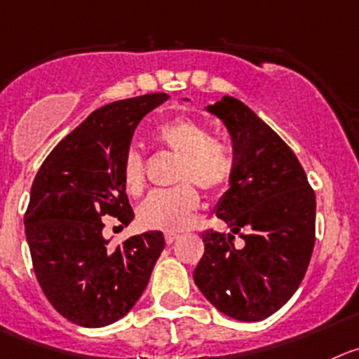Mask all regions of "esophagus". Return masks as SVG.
<instances>
[{
  "label": "esophagus",
  "mask_w": 359,
  "mask_h": 359,
  "mask_svg": "<svg viewBox=\"0 0 359 359\" xmlns=\"http://www.w3.org/2000/svg\"><path fill=\"white\" fill-rule=\"evenodd\" d=\"M179 239V236H177V233H166V236H164V241H166V244H173L175 243V241Z\"/></svg>",
  "instance_id": "obj_1"
}]
</instances>
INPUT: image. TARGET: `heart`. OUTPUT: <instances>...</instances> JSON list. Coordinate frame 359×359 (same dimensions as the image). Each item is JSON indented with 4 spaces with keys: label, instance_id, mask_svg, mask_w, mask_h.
Masks as SVG:
<instances>
[{
    "label": "heart",
    "instance_id": "obj_1",
    "mask_svg": "<svg viewBox=\"0 0 359 359\" xmlns=\"http://www.w3.org/2000/svg\"><path fill=\"white\" fill-rule=\"evenodd\" d=\"M154 136L179 156L175 180L186 184L147 196L138 207V221L143 229L177 232L189 223L200 205V195L187 182H195L209 193L225 189L233 175V156L226 143L209 138L203 123L184 116L161 123ZM122 182L133 196L145 189V161L138 150L130 149L123 156Z\"/></svg>",
    "mask_w": 359,
    "mask_h": 359
}]
</instances>
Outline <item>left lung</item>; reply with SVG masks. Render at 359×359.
Wrapping results in <instances>:
<instances>
[{"label":"left lung","mask_w":359,"mask_h":359,"mask_svg":"<svg viewBox=\"0 0 359 359\" xmlns=\"http://www.w3.org/2000/svg\"><path fill=\"white\" fill-rule=\"evenodd\" d=\"M205 111L232 140L233 175L214 207L230 233H202L205 253L193 280L221 313L259 323L303 281L316 244V193L296 154L246 104L225 95ZM241 229L245 246L236 248Z\"/></svg>","instance_id":"8db88e82"}]
</instances>
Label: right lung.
Returning a JSON list of instances; mask_svg holds the SVG:
<instances>
[{"mask_svg":"<svg viewBox=\"0 0 359 359\" xmlns=\"http://www.w3.org/2000/svg\"><path fill=\"white\" fill-rule=\"evenodd\" d=\"M168 99L147 93L95 109L33 180L25 226L35 276L55 310L78 326L102 327L129 313L164 250L157 230L109 248L102 216L134 219L122 161L143 116Z\"/></svg>","mask_w":359,"mask_h":359,"instance_id":"right-lung-1","label":"right lung"}]
</instances>
